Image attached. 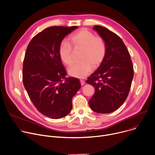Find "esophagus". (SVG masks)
Here are the masks:
<instances>
[{
	"instance_id": "obj_1",
	"label": "esophagus",
	"mask_w": 155,
	"mask_h": 155,
	"mask_svg": "<svg viewBox=\"0 0 155 155\" xmlns=\"http://www.w3.org/2000/svg\"><path fill=\"white\" fill-rule=\"evenodd\" d=\"M80 83H81V84L83 86V85H84V84L85 83V81H84V80H80Z\"/></svg>"
}]
</instances>
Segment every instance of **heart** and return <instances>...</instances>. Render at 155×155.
<instances>
[{
	"label": "heart",
	"instance_id": "obj_1",
	"mask_svg": "<svg viewBox=\"0 0 155 155\" xmlns=\"http://www.w3.org/2000/svg\"><path fill=\"white\" fill-rule=\"evenodd\" d=\"M71 44L62 41L59 46L58 54L61 61L66 65L72 64V47L82 48L80 60L74 63L68 69L70 75L77 78H84L92 71L93 67L98 66L104 61L107 54L105 41L100 36H95L94 33L81 29L73 34L69 38Z\"/></svg>",
	"mask_w": 155,
	"mask_h": 155
}]
</instances>
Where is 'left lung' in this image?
<instances>
[{
  "instance_id": "obj_1",
  "label": "left lung",
  "mask_w": 155,
  "mask_h": 155,
  "mask_svg": "<svg viewBox=\"0 0 155 155\" xmlns=\"http://www.w3.org/2000/svg\"><path fill=\"white\" fill-rule=\"evenodd\" d=\"M93 29L105 41L107 54L98 68L86 81L95 87L89 100L91 110L98 113L117 110L129 94L134 70L130 53L122 39L104 27Z\"/></svg>"
}]
</instances>
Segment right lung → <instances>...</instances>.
I'll return each instance as SVG.
<instances>
[{
    "mask_svg": "<svg viewBox=\"0 0 155 155\" xmlns=\"http://www.w3.org/2000/svg\"><path fill=\"white\" fill-rule=\"evenodd\" d=\"M77 26L48 27L28 44L23 62L22 81L33 104L42 114L60 119L72 108V100L81 87L80 80L66 78L58 48Z\"/></svg>",
    "mask_w": 155,
    "mask_h": 155,
    "instance_id": "right-lung-1",
    "label": "right lung"
}]
</instances>
